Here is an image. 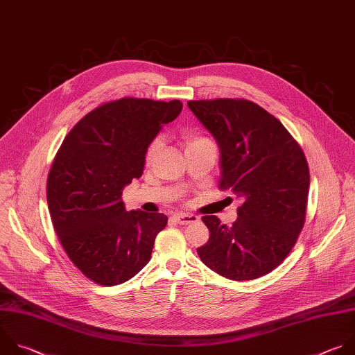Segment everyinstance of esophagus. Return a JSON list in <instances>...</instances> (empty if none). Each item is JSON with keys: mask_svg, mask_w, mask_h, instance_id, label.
Instances as JSON below:
<instances>
[{"mask_svg": "<svg viewBox=\"0 0 355 355\" xmlns=\"http://www.w3.org/2000/svg\"><path fill=\"white\" fill-rule=\"evenodd\" d=\"M173 218H174V221H177L178 224H182V225L198 221V216L191 214V213H175L173 216Z\"/></svg>", "mask_w": 355, "mask_h": 355, "instance_id": "obj_1", "label": "esophagus"}]
</instances>
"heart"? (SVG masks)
<instances>
[{
    "instance_id": "obj_1",
    "label": "heart",
    "mask_w": 355,
    "mask_h": 355,
    "mask_svg": "<svg viewBox=\"0 0 355 355\" xmlns=\"http://www.w3.org/2000/svg\"><path fill=\"white\" fill-rule=\"evenodd\" d=\"M182 138H184V144H185V150L193 148V146H198V145H202V144H206V142H210L206 137L192 131V130H185L182 132ZM159 152V142L155 141L149 145L148 150H146V162L150 163L153 160V157L157 155Z\"/></svg>"
}]
</instances>
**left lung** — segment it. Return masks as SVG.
Masks as SVG:
<instances>
[{
	"label": "left lung",
	"mask_w": 355,
	"mask_h": 355,
	"mask_svg": "<svg viewBox=\"0 0 355 355\" xmlns=\"http://www.w3.org/2000/svg\"><path fill=\"white\" fill-rule=\"evenodd\" d=\"M188 107L218 144V188L244 198L232 225L217 216L202 217L210 237L198 255L225 279L262 277L288 257L305 224V155L277 118L254 101L189 100Z\"/></svg>",
	"instance_id": "8db88e82"
}]
</instances>
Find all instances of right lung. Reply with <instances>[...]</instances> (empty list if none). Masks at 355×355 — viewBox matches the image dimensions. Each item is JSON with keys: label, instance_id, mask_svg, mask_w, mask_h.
I'll use <instances>...</instances> for the list:
<instances>
[{"label": "right lung", "instance_id": "right-lung-1", "mask_svg": "<svg viewBox=\"0 0 355 355\" xmlns=\"http://www.w3.org/2000/svg\"><path fill=\"white\" fill-rule=\"evenodd\" d=\"M182 110L180 100L123 97L87 112L62 141L47 203L72 263L100 286L132 279L150 261L163 213L127 211L123 188L139 178L149 144Z\"/></svg>", "mask_w": 355, "mask_h": 355}]
</instances>
